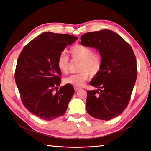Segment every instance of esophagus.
<instances>
[{"instance_id":"obj_1","label":"esophagus","mask_w":151,"mask_h":151,"mask_svg":"<svg viewBox=\"0 0 151 151\" xmlns=\"http://www.w3.org/2000/svg\"><path fill=\"white\" fill-rule=\"evenodd\" d=\"M74 88H75V91H77L78 90H79L80 89H81V88H80V87H78V86H74Z\"/></svg>"}]
</instances>
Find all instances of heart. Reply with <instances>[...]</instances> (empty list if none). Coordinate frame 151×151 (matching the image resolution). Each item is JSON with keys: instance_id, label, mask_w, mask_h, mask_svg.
Instances as JSON below:
<instances>
[{"instance_id": "1", "label": "heart", "mask_w": 151, "mask_h": 151, "mask_svg": "<svg viewBox=\"0 0 151 151\" xmlns=\"http://www.w3.org/2000/svg\"><path fill=\"white\" fill-rule=\"evenodd\" d=\"M73 60L80 61L78 64V73L72 75L64 78V84L73 86H81L89 77L95 76L99 74L103 65L102 55L99 52H93V50L82 44H76L69 50ZM57 67L62 74H67L69 70V59L61 52L57 59Z\"/></svg>"}]
</instances>
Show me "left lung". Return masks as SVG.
<instances>
[{"label":"left lung","mask_w":151,"mask_h":151,"mask_svg":"<svg viewBox=\"0 0 151 151\" xmlns=\"http://www.w3.org/2000/svg\"><path fill=\"white\" fill-rule=\"evenodd\" d=\"M81 44L102 55L100 72L90 82L97 90L87 91L86 107L96 119L109 120L125 110L137 78V62L129 44L119 35L104 29L82 35Z\"/></svg>","instance_id":"1"}]
</instances>
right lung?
Returning <instances> with one entry per match:
<instances>
[{"mask_svg": "<svg viewBox=\"0 0 151 151\" xmlns=\"http://www.w3.org/2000/svg\"><path fill=\"white\" fill-rule=\"evenodd\" d=\"M77 37L45 32L23 48L17 59L15 81L25 108L44 120H52L66 112L75 93L72 85L60 87L61 73L57 59Z\"/></svg>", "mask_w": 151, "mask_h": 151, "instance_id": "right-lung-1", "label": "right lung"}]
</instances>
